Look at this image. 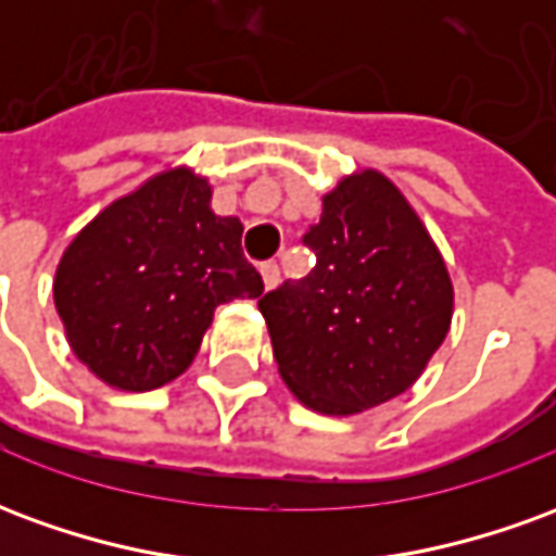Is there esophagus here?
Listing matches in <instances>:
<instances>
[{"label": "esophagus", "instance_id": "34e87169", "mask_svg": "<svg viewBox=\"0 0 556 556\" xmlns=\"http://www.w3.org/2000/svg\"><path fill=\"white\" fill-rule=\"evenodd\" d=\"M262 279H265V289H277L279 286V265L277 262H262Z\"/></svg>", "mask_w": 556, "mask_h": 556}]
</instances>
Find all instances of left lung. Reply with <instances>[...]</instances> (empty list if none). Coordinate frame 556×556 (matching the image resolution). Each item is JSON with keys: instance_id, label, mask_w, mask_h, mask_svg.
<instances>
[{"instance_id": "left-lung-1", "label": "left lung", "mask_w": 556, "mask_h": 556, "mask_svg": "<svg viewBox=\"0 0 556 556\" xmlns=\"http://www.w3.org/2000/svg\"><path fill=\"white\" fill-rule=\"evenodd\" d=\"M303 243L313 270L258 301L282 381L330 417L405 393L453 321V282L417 211L387 175L354 172Z\"/></svg>"}]
</instances>
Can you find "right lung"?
<instances>
[{
    "instance_id": "right-lung-1",
    "label": "right lung",
    "mask_w": 556,
    "mask_h": 556,
    "mask_svg": "<svg viewBox=\"0 0 556 556\" xmlns=\"http://www.w3.org/2000/svg\"><path fill=\"white\" fill-rule=\"evenodd\" d=\"M241 235V219L217 217L211 184L187 166L115 199L55 267L53 301L74 354L127 393L175 381L219 303L265 291Z\"/></svg>"
}]
</instances>
